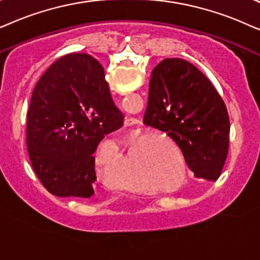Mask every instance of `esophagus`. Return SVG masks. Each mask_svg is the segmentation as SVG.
<instances>
[{
	"label": "esophagus",
	"instance_id": "esophagus-1",
	"mask_svg": "<svg viewBox=\"0 0 260 260\" xmlns=\"http://www.w3.org/2000/svg\"><path fill=\"white\" fill-rule=\"evenodd\" d=\"M124 123H126L127 126H132V124L136 123V120H134V119H128L127 121H124Z\"/></svg>",
	"mask_w": 260,
	"mask_h": 260
}]
</instances>
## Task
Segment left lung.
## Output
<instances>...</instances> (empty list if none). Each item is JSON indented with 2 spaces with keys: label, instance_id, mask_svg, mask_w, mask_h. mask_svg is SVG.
Wrapping results in <instances>:
<instances>
[{
  "label": "left lung",
  "instance_id": "left-lung-1",
  "mask_svg": "<svg viewBox=\"0 0 260 260\" xmlns=\"http://www.w3.org/2000/svg\"><path fill=\"white\" fill-rule=\"evenodd\" d=\"M144 124L177 145L195 177H220L230 117L223 100L195 65L166 58L152 70Z\"/></svg>",
  "mask_w": 260,
  "mask_h": 260
}]
</instances>
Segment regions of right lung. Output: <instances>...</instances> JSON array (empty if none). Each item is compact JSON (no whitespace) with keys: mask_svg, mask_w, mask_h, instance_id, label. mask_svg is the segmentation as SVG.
Returning a JSON list of instances; mask_svg holds the SVG:
<instances>
[{"mask_svg":"<svg viewBox=\"0 0 260 260\" xmlns=\"http://www.w3.org/2000/svg\"><path fill=\"white\" fill-rule=\"evenodd\" d=\"M102 65L86 53L55 60L33 90L27 114V150L38 178L59 197L94 195L96 147L119 129Z\"/></svg>","mask_w":260,"mask_h":260,"instance_id":"add662e5","label":"right lung"}]
</instances>
